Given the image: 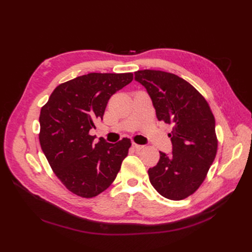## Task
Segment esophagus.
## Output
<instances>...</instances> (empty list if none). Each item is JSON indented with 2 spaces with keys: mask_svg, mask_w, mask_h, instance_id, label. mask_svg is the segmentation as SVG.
<instances>
[{
  "mask_svg": "<svg viewBox=\"0 0 252 252\" xmlns=\"http://www.w3.org/2000/svg\"><path fill=\"white\" fill-rule=\"evenodd\" d=\"M132 147L136 150H141L142 148H144L143 145H139V144H135V143H132Z\"/></svg>",
  "mask_w": 252,
  "mask_h": 252,
  "instance_id": "obj_1",
  "label": "esophagus"
}]
</instances>
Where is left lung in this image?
Segmentation results:
<instances>
[{
	"mask_svg": "<svg viewBox=\"0 0 252 252\" xmlns=\"http://www.w3.org/2000/svg\"><path fill=\"white\" fill-rule=\"evenodd\" d=\"M134 80L147 90L157 118L172 125V151H159L149 168L151 185L166 199L179 201L201 186L217 155L216 121L208 103L192 85L173 73L138 70Z\"/></svg>",
	"mask_w": 252,
	"mask_h": 252,
	"instance_id": "obj_1",
	"label": "left lung"
}]
</instances>
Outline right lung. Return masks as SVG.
<instances>
[{"mask_svg": "<svg viewBox=\"0 0 252 252\" xmlns=\"http://www.w3.org/2000/svg\"><path fill=\"white\" fill-rule=\"evenodd\" d=\"M132 73H88L59 85L40 114V144L52 170L67 189L93 197L117 178L131 146L129 139L108 143L90 129L103 120L110 96L128 85Z\"/></svg>", "mask_w": 252, "mask_h": 252, "instance_id": "add662e5", "label": "right lung"}]
</instances>
